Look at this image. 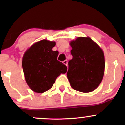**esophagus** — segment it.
I'll return each instance as SVG.
<instances>
[{
    "instance_id": "esophagus-1",
    "label": "esophagus",
    "mask_w": 125,
    "mask_h": 125,
    "mask_svg": "<svg viewBox=\"0 0 125 125\" xmlns=\"http://www.w3.org/2000/svg\"><path fill=\"white\" fill-rule=\"evenodd\" d=\"M63 63L64 64H65L66 66H67V60H65V61H64L63 62Z\"/></svg>"
}]
</instances>
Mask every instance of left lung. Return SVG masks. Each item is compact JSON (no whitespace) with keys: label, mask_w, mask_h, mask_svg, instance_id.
Returning <instances> with one entry per match:
<instances>
[{"label":"left lung","mask_w":125,"mask_h":125,"mask_svg":"<svg viewBox=\"0 0 125 125\" xmlns=\"http://www.w3.org/2000/svg\"><path fill=\"white\" fill-rule=\"evenodd\" d=\"M73 58L69 61L67 77L76 90L90 92L99 86L104 72V52L89 37H78L70 42Z\"/></svg>","instance_id":"8db88e82"}]
</instances>
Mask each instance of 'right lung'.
I'll use <instances>...</instances> for the list:
<instances>
[{
	"instance_id": "right-lung-1",
	"label": "right lung",
	"mask_w": 125,
	"mask_h": 125,
	"mask_svg": "<svg viewBox=\"0 0 125 125\" xmlns=\"http://www.w3.org/2000/svg\"><path fill=\"white\" fill-rule=\"evenodd\" d=\"M55 42L43 39L35 43L25 52L22 67L26 82L31 90L43 93L51 88L67 67L57 60L58 51H52Z\"/></svg>"
}]
</instances>
